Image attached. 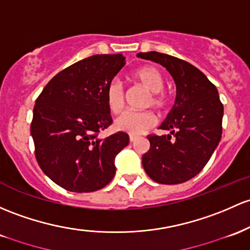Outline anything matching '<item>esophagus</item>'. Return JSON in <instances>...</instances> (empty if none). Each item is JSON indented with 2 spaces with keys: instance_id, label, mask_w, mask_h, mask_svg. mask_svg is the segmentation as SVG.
I'll list each match as a JSON object with an SVG mask.
<instances>
[{
  "instance_id": "1",
  "label": "esophagus",
  "mask_w": 250,
  "mask_h": 250,
  "mask_svg": "<svg viewBox=\"0 0 250 250\" xmlns=\"http://www.w3.org/2000/svg\"><path fill=\"white\" fill-rule=\"evenodd\" d=\"M136 140H138V138H136V136H134V135H130V136H129V141H130V142L136 141Z\"/></svg>"
}]
</instances>
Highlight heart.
Segmentation results:
<instances>
[{
  "mask_svg": "<svg viewBox=\"0 0 250 250\" xmlns=\"http://www.w3.org/2000/svg\"><path fill=\"white\" fill-rule=\"evenodd\" d=\"M133 77L139 82L148 92V105L155 108H164L166 97L161 94L164 87V77L160 71L154 66H144L136 70ZM105 102L111 112H120L125 103V90L119 79H112L105 90ZM155 116L150 111H125L115 120V128L120 131L140 135L155 125Z\"/></svg>",
  "mask_w": 250,
  "mask_h": 250,
  "instance_id": "b5f03b06",
  "label": "heart"
}]
</instances>
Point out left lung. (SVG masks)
Masks as SVG:
<instances>
[{"label":"left lung","instance_id":"left-lung-1","mask_svg":"<svg viewBox=\"0 0 250 250\" xmlns=\"http://www.w3.org/2000/svg\"><path fill=\"white\" fill-rule=\"evenodd\" d=\"M138 57L166 67L177 87L174 105L159 127L169 133L148 135L142 166L156 183H185L202 171L221 141L223 104L215 85L190 62L154 51Z\"/></svg>","mask_w":250,"mask_h":250}]
</instances>
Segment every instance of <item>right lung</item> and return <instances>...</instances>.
<instances>
[{
  "label": "right lung",
  "mask_w": 250,
  "mask_h": 250,
  "mask_svg": "<svg viewBox=\"0 0 250 250\" xmlns=\"http://www.w3.org/2000/svg\"><path fill=\"white\" fill-rule=\"evenodd\" d=\"M125 60L122 54H96L77 62L54 76L35 101V156L43 173L65 190L97 191L114 178L115 158L129 136L97 134L112 123L105 90Z\"/></svg>",
  "instance_id": "right-lung-1"
}]
</instances>
